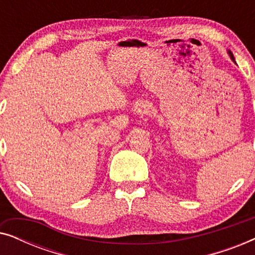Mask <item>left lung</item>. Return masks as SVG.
Segmentation results:
<instances>
[{
    "instance_id": "8db88e82",
    "label": "left lung",
    "mask_w": 255,
    "mask_h": 255,
    "mask_svg": "<svg viewBox=\"0 0 255 255\" xmlns=\"http://www.w3.org/2000/svg\"><path fill=\"white\" fill-rule=\"evenodd\" d=\"M228 53H229V55H230V58H231V59H232V61H236V60H235V57H233V54L231 53V51H229V52H228Z\"/></svg>"
}]
</instances>
